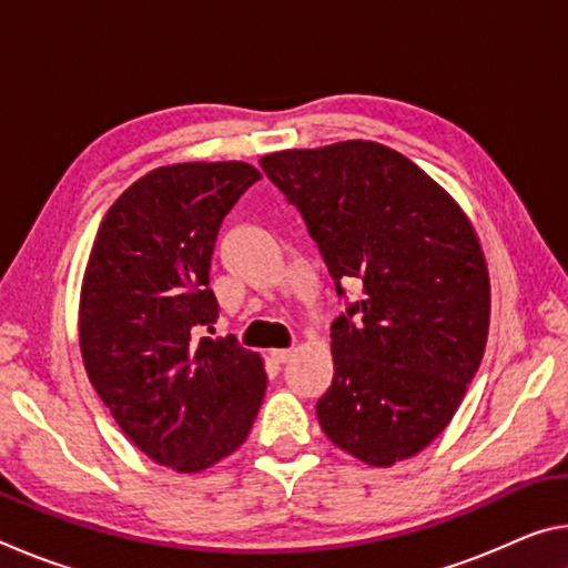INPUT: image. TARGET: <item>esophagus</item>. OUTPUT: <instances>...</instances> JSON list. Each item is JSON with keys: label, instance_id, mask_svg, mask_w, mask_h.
<instances>
[{"label": "esophagus", "instance_id": "34e87169", "mask_svg": "<svg viewBox=\"0 0 568 568\" xmlns=\"http://www.w3.org/2000/svg\"><path fill=\"white\" fill-rule=\"evenodd\" d=\"M271 355H273V358H275L277 363H285V361L293 355V348H277V351H273Z\"/></svg>", "mask_w": 568, "mask_h": 568}]
</instances>
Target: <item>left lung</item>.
<instances>
[{
    "instance_id": "left-lung-1",
    "label": "left lung",
    "mask_w": 568,
    "mask_h": 568,
    "mask_svg": "<svg viewBox=\"0 0 568 568\" xmlns=\"http://www.w3.org/2000/svg\"><path fill=\"white\" fill-rule=\"evenodd\" d=\"M303 215L345 311L321 428L371 466L416 456L454 418L484 358L491 291L474 227L418 165L348 140L261 160ZM364 291L351 304L342 287Z\"/></svg>"
}]
</instances>
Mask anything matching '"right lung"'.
I'll use <instances>...</instances> for the list:
<instances>
[{"label": "right lung", "instance_id": "right-lung-1", "mask_svg": "<svg viewBox=\"0 0 568 568\" xmlns=\"http://www.w3.org/2000/svg\"><path fill=\"white\" fill-rule=\"evenodd\" d=\"M261 172L185 162L122 192L94 237L80 301L88 376L118 426L160 466L195 474L247 438L267 376L261 355L213 333L210 261L225 215Z\"/></svg>", "mask_w": 568, "mask_h": 568}]
</instances>
